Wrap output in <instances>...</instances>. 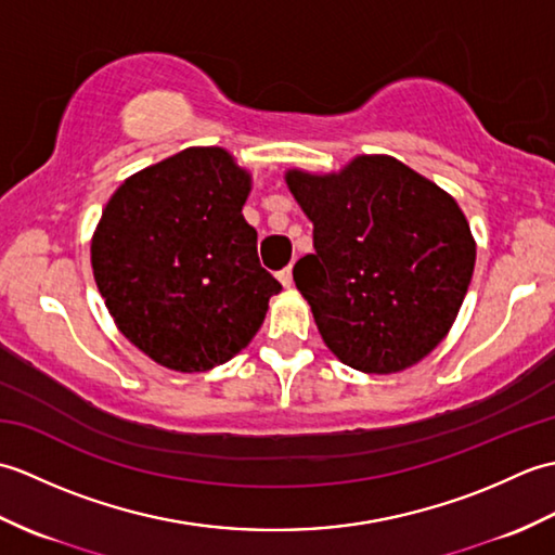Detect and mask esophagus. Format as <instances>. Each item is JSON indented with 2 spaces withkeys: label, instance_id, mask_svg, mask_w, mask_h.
Instances as JSON below:
<instances>
[{
  "label": "esophagus",
  "instance_id": "34e87169",
  "mask_svg": "<svg viewBox=\"0 0 555 555\" xmlns=\"http://www.w3.org/2000/svg\"><path fill=\"white\" fill-rule=\"evenodd\" d=\"M279 281L284 284V288H291L293 286V267H286L279 271Z\"/></svg>",
  "mask_w": 555,
  "mask_h": 555
}]
</instances>
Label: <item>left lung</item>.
I'll return each instance as SVG.
<instances>
[{
    "mask_svg": "<svg viewBox=\"0 0 555 555\" xmlns=\"http://www.w3.org/2000/svg\"><path fill=\"white\" fill-rule=\"evenodd\" d=\"M286 185L314 229V253L293 279L326 348L364 374L427 358L475 271L477 243L455 197L388 155L328 173L288 169Z\"/></svg>",
    "mask_w": 555,
    "mask_h": 555,
    "instance_id": "8db88e82",
    "label": "left lung"
}]
</instances>
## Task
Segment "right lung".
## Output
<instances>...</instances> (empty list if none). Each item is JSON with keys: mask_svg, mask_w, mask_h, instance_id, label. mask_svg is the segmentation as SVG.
Instances as JSON below:
<instances>
[{"mask_svg": "<svg viewBox=\"0 0 555 555\" xmlns=\"http://www.w3.org/2000/svg\"><path fill=\"white\" fill-rule=\"evenodd\" d=\"M253 176L223 147H185L116 188L90 241L116 328L173 372H207L250 344L279 281L259 267L243 205Z\"/></svg>", "mask_w": 555, "mask_h": 555, "instance_id": "obj_1", "label": "right lung"}]
</instances>
